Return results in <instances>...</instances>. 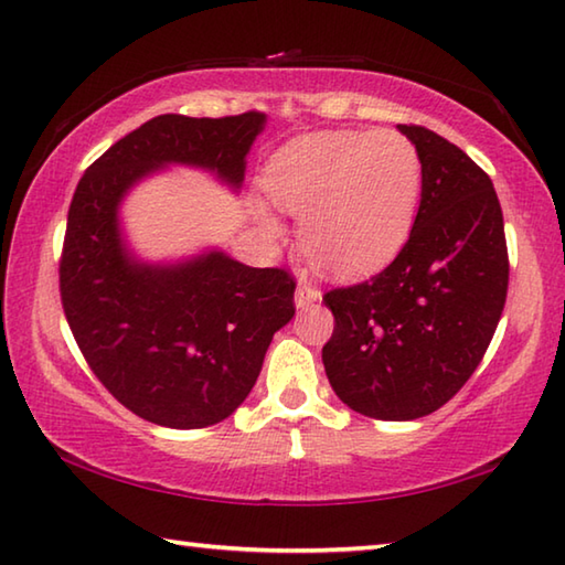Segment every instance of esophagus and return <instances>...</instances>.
<instances>
[{"label": "esophagus", "instance_id": "obj_1", "mask_svg": "<svg viewBox=\"0 0 565 565\" xmlns=\"http://www.w3.org/2000/svg\"><path fill=\"white\" fill-rule=\"evenodd\" d=\"M294 301H296V309H309L316 301H321V291L316 289L313 284L309 281H299L296 286V294H294Z\"/></svg>", "mask_w": 565, "mask_h": 565}]
</instances>
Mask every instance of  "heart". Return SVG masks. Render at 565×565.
Returning a JSON list of instances; mask_svg holds the SVG:
<instances>
[{"instance_id": "1", "label": "heart", "mask_w": 565, "mask_h": 565, "mask_svg": "<svg viewBox=\"0 0 565 565\" xmlns=\"http://www.w3.org/2000/svg\"><path fill=\"white\" fill-rule=\"evenodd\" d=\"M264 194L301 217L299 242L323 271L358 279L405 247L423 192V160L397 130H326L286 142L266 162ZM256 214L269 234L279 224Z\"/></svg>"}]
</instances>
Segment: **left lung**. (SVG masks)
Wrapping results in <instances>:
<instances>
[{"label": "left lung", "mask_w": 565, "mask_h": 565, "mask_svg": "<svg viewBox=\"0 0 565 565\" xmlns=\"http://www.w3.org/2000/svg\"><path fill=\"white\" fill-rule=\"evenodd\" d=\"M423 160L409 239L371 281L333 289L328 383L365 417L417 419L443 407L484 358L504 311L509 254L489 175L423 126H397Z\"/></svg>", "instance_id": "8db88e82"}]
</instances>
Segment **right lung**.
I'll return each instance as SVG.
<instances>
[{"mask_svg": "<svg viewBox=\"0 0 565 565\" xmlns=\"http://www.w3.org/2000/svg\"><path fill=\"white\" fill-rule=\"evenodd\" d=\"M266 126L264 113L158 116L110 146L68 207L61 303L90 371L130 413L162 427L222 423L259 377L274 333L294 318L296 281L222 249L146 262L128 247L120 204L170 166L212 172L234 192Z\"/></svg>", "mask_w": 565, "mask_h": 565, "instance_id": "1", "label": "right lung"}]
</instances>
